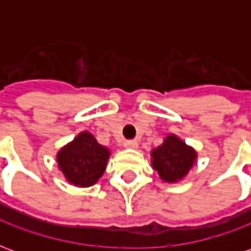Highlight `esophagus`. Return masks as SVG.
Listing matches in <instances>:
<instances>
[{
    "label": "esophagus",
    "mask_w": 251,
    "mask_h": 251,
    "mask_svg": "<svg viewBox=\"0 0 251 251\" xmlns=\"http://www.w3.org/2000/svg\"><path fill=\"white\" fill-rule=\"evenodd\" d=\"M124 147L127 148V149H137L138 148V142L136 140H129V141H125Z\"/></svg>",
    "instance_id": "1"
}]
</instances>
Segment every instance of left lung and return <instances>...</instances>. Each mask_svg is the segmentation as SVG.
<instances>
[{"mask_svg": "<svg viewBox=\"0 0 251 251\" xmlns=\"http://www.w3.org/2000/svg\"><path fill=\"white\" fill-rule=\"evenodd\" d=\"M196 160L198 152L176 134H168L161 145L151 151L152 168L157 172L160 179L169 184L184 179L196 164Z\"/></svg>", "mask_w": 251, "mask_h": 251, "instance_id": "8db88e82", "label": "left lung"}]
</instances>
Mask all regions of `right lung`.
<instances>
[{
	"label": "right lung",
	"mask_w": 251,
	"mask_h": 251,
	"mask_svg": "<svg viewBox=\"0 0 251 251\" xmlns=\"http://www.w3.org/2000/svg\"><path fill=\"white\" fill-rule=\"evenodd\" d=\"M109 148L100 145L87 130L59 149L56 163L64 179L75 187H91L102 177L110 158Z\"/></svg>",
	"instance_id": "obj_1"
}]
</instances>
